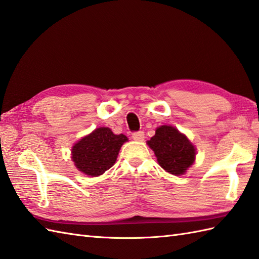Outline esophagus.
Here are the masks:
<instances>
[{"instance_id": "esophagus-1", "label": "esophagus", "mask_w": 259, "mask_h": 259, "mask_svg": "<svg viewBox=\"0 0 259 259\" xmlns=\"http://www.w3.org/2000/svg\"><path fill=\"white\" fill-rule=\"evenodd\" d=\"M133 139L136 141H142L145 139V133L144 131H136L133 134Z\"/></svg>"}]
</instances>
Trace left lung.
Wrapping results in <instances>:
<instances>
[{"instance_id":"1","label":"left lung","mask_w":259,"mask_h":259,"mask_svg":"<svg viewBox=\"0 0 259 259\" xmlns=\"http://www.w3.org/2000/svg\"><path fill=\"white\" fill-rule=\"evenodd\" d=\"M148 145L155 151L159 164L171 175H184L195 161V147L174 126H159Z\"/></svg>"}]
</instances>
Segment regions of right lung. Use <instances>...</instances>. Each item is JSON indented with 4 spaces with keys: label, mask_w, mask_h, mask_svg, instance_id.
<instances>
[{
    "label": "right lung",
    "mask_w": 259,
    "mask_h": 259,
    "mask_svg": "<svg viewBox=\"0 0 259 259\" xmlns=\"http://www.w3.org/2000/svg\"><path fill=\"white\" fill-rule=\"evenodd\" d=\"M124 135H114L109 128H98L72 148V160L80 171L97 177L111 168L117 160Z\"/></svg>",
    "instance_id": "obj_1"
}]
</instances>
